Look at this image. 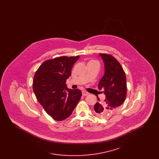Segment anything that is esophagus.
<instances>
[{
  "mask_svg": "<svg viewBox=\"0 0 159 159\" xmlns=\"http://www.w3.org/2000/svg\"><path fill=\"white\" fill-rule=\"evenodd\" d=\"M82 95L83 96H86L88 95V92H87L86 91H82Z\"/></svg>",
  "mask_w": 159,
  "mask_h": 159,
  "instance_id": "obj_1",
  "label": "esophagus"
}]
</instances>
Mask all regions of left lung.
Segmentation results:
<instances>
[{
    "instance_id": "1",
    "label": "left lung",
    "mask_w": 159,
    "mask_h": 159,
    "mask_svg": "<svg viewBox=\"0 0 159 159\" xmlns=\"http://www.w3.org/2000/svg\"><path fill=\"white\" fill-rule=\"evenodd\" d=\"M104 61L105 73L99 82L98 88L106 96L103 102H97L93 107L99 117H106L114 109L121 106L126 97V77L119 62L113 56L99 53ZM99 100V99H98Z\"/></svg>"
}]
</instances>
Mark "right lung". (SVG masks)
<instances>
[{"mask_svg": "<svg viewBox=\"0 0 159 159\" xmlns=\"http://www.w3.org/2000/svg\"><path fill=\"white\" fill-rule=\"evenodd\" d=\"M79 58L63 56L45 61L34 76L33 89L36 98L55 120L68 118L81 98L80 90L68 89L66 84Z\"/></svg>", "mask_w": 159, "mask_h": 159, "instance_id": "add662e5", "label": "right lung"}]
</instances>
